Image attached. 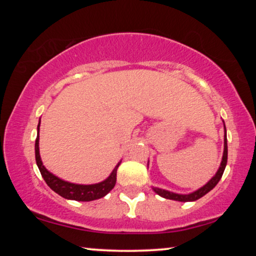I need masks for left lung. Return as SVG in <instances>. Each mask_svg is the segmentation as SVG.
<instances>
[{
    "label": "left lung",
    "mask_w": 256,
    "mask_h": 256,
    "mask_svg": "<svg viewBox=\"0 0 256 256\" xmlns=\"http://www.w3.org/2000/svg\"><path fill=\"white\" fill-rule=\"evenodd\" d=\"M226 164H227V135H226V126H225V122H224V152H222V163H220L218 171H216L214 176H213L211 180L208 182V183H206L205 185H202V186L200 188H198V190L191 192V194H176V192H171V191L164 190V188H155V186H152V190L155 191V194H157L158 196H160V197H163L166 199H171V200L183 202H194L199 198L204 197L206 194H208V192L211 191L216 184H218V182L220 180V178H222V176L224 171H225Z\"/></svg>",
    "instance_id": "obj_1"
}]
</instances>
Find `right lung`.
I'll return each instance as SVG.
<instances>
[{
  "instance_id": "obj_1",
  "label": "right lung",
  "mask_w": 256,
  "mask_h": 256,
  "mask_svg": "<svg viewBox=\"0 0 256 256\" xmlns=\"http://www.w3.org/2000/svg\"><path fill=\"white\" fill-rule=\"evenodd\" d=\"M40 120L38 122L37 127V138L36 143H34V155H36V163L38 169H40L42 177L44 178L45 183L50 186L51 190H54L56 194L62 196V198L70 199V200H76V202H92L96 199H100L106 196L112 188L115 186L116 183V171L118 166L121 164V160L116 164L110 176L106 180L100 182L96 184H74L70 183V182L62 180L60 178L54 176V174L50 172L46 168L43 166L42 162L40 155Z\"/></svg>"
}]
</instances>
